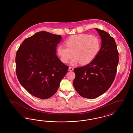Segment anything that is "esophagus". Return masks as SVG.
Masks as SVG:
<instances>
[{
    "mask_svg": "<svg viewBox=\"0 0 133 133\" xmlns=\"http://www.w3.org/2000/svg\"><path fill=\"white\" fill-rule=\"evenodd\" d=\"M73 70H74V68L73 67H69V71H72Z\"/></svg>",
    "mask_w": 133,
    "mask_h": 133,
    "instance_id": "obj_1",
    "label": "esophagus"
}]
</instances>
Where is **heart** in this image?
Returning a JSON list of instances; mask_svg holds the SVG:
<instances>
[{"label": "heart", "mask_w": 133, "mask_h": 133, "mask_svg": "<svg viewBox=\"0 0 133 133\" xmlns=\"http://www.w3.org/2000/svg\"><path fill=\"white\" fill-rule=\"evenodd\" d=\"M66 47L60 45L57 48V54L64 63H68L74 56L71 63L80 62L82 65L91 63L98 55L100 48L99 39L94 35L80 34L75 35L65 41Z\"/></svg>", "instance_id": "1"}]
</instances>
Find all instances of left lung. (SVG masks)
Listing matches in <instances>:
<instances>
[{
  "label": "left lung",
  "mask_w": 133,
  "mask_h": 133,
  "mask_svg": "<svg viewBox=\"0 0 133 133\" xmlns=\"http://www.w3.org/2000/svg\"><path fill=\"white\" fill-rule=\"evenodd\" d=\"M95 29L102 40L98 55L91 63L74 69L73 86L79 95L88 99H95L107 91L114 82L119 63L115 39L107 32Z\"/></svg>",
  "instance_id": "8db88e82"
}]
</instances>
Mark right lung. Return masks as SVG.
<instances>
[{
	"label": "right lung",
	"mask_w": 133,
	"mask_h": 133,
	"mask_svg": "<svg viewBox=\"0 0 133 133\" xmlns=\"http://www.w3.org/2000/svg\"><path fill=\"white\" fill-rule=\"evenodd\" d=\"M62 37L46 31L25 39L17 51L16 73L21 85L32 95L42 99L57 92L69 67L57 57L56 47Z\"/></svg>",
	"instance_id": "obj_1"
}]
</instances>
